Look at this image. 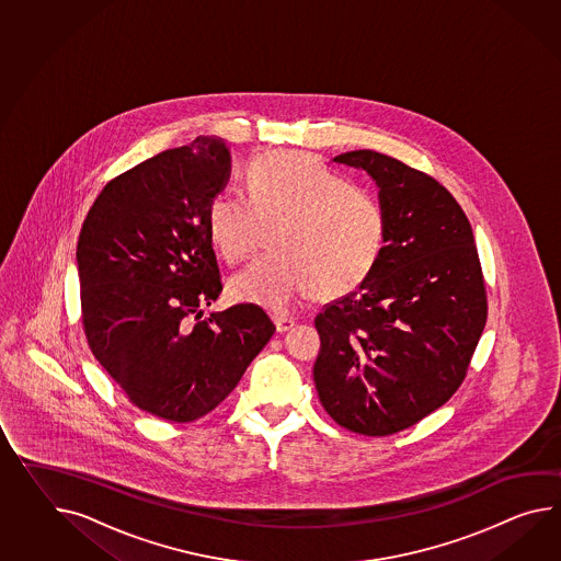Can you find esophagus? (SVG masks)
I'll return each mask as SVG.
<instances>
[{
  "label": "esophagus",
  "instance_id": "34e87169",
  "mask_svg": "<svg viewBox=\"0 0 561 561\" xmlns=\"http://www.w3.org/2000/svg\"><path fill=\"white\" fill-rule=\"evenodd\" d=\"M274 324L277 332H287V330L296 327V320H294V318H287V316L275 314Z\"/></svg>",
  "mask_w": 561,
  "mask_h": 561
}]
</instances>
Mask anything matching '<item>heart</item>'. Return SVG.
Returning <instances> with one entry per match:
<instances>
[{
	"label": "heart",
	"mask_w": 561,
	"mask_h": 561,
	"mask_svg": "<svg viewBox=\"0 0 561 561\" xmlns=\"http://www.w3.org/2000/svg\"><path fill=\"white\" fill-rule=\"evenodd\" d=\"M247 194L220 192L208 206L213 245L229 263L251 260L274 231L275 253L232 277L237 301L287 314L320 287L339 294L358 286L381 257L389 231L381 194L308 153L255 158Z\"/></svg>",
	"instance_id": "b5f03b06"
}]
</instances>
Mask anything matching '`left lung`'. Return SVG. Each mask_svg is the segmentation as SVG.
Returning a JSON list of instances; mask_svg holds the SVG:
<instances>
[{
  "label": "left lung",
  "mask_w": 561,
  "mask_h": 561,
  "mask_svg": "<svg viewBox=\"0 0 561 561\" xmlns=\"http://www.w3.org/2000/svg\"><path fill=\"white\" fill-rule=\"evenodd\" d=\"M334 162L377 180L389 231L375 270L316 316V391L342 427L391 436L465 381L486 324V284L465 210L436 179L373 150Z\"/></svg>",
  "instance_id": "1"
}]
</instances>
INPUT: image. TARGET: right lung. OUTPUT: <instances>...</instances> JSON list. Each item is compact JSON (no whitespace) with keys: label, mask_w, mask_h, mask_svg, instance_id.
I'll use <instances>...</instances> for the list:
<instances>
[{"label":"right lung","mask_w":561,"mask_h":561,"mask_svg":"<svg viewBox=\"0 0 561 561\" xmlns=\"http://www.w3.org/2000/svg\"><path fill=\"white\" fill-rule=\"evenodd\" d=\"M229 160L215 136L162 151L110 180L79 234L89 348L136 408L172 424L220 405L275 332L255 304L201 320L222 291L208 206Z\"/></svg>","instance_id":"add662e5"}]
</instances>
